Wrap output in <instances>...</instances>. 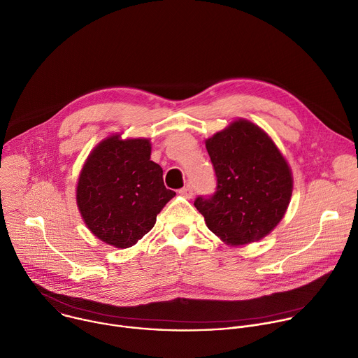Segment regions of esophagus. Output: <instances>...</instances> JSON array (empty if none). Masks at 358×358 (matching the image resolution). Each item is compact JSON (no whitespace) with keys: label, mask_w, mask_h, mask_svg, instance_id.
I'll return each mask as SVG.
<instances>
[{"label":"esophagus","mask_w":358,"mask_h":358,"mask_svg":"<svg viewBox=\"0 0 358 358\" xmlns=\"http://www.w3.org/2000/svg\"><path fill=\"white\" fill-rule=\"evenodd\" d=\"M179 194H180L182 197H185V199H192V197H193V189H192V186H185L183 189L179 190Z\"/></svg>","instance_id":"1"}]
</instances>
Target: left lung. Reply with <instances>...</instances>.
I'll return each mask as SVG.
<instances>
[{"label": "left lung", "instance_id": "obj_1", "mask_svg": "<svg viewBox=\"0 0 358 358\" xmlns=\"http://www.w3.org/2000/svg\"><path fill=\"white\" fill-rule=\"evenodd\" d=\"M217 192L194 207L222 242L241 246L268 235L285 215L292 172L271 137L255 123L236 119L206 140Z\"/></svg>", "mask_w": 358, "mask_h": 358}]
</instances>
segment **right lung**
Returning <instances> with one entry per match:
<instances>
[{"mask_svg":"<svg viewBox=\"0 0 358 358\" xmlns=\"http://www.w3.org/2000/svg\"><path fill=\"white\" fill-rule=\"evenodd\" d=\"M151 158L150 138L102 140L88 155L77 183V206L88 229L102 242L126 249L152 229L176 194L164 185Z\"/></svg>","mask_w":358,"mask_h":358,"instance_id":"right-lung-1","label":"right lung"}]
</instances>
